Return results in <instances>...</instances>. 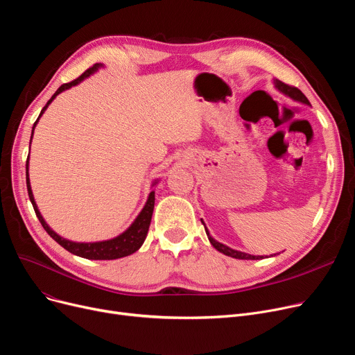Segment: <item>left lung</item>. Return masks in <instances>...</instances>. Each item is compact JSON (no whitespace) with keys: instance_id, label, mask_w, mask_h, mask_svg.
I'll use <instances>...</instances> for the list:
<instances>
[{"instance_id":"obj_1","label":"left lung","mask_w":355,"mask_h":355,"mask_svg":"<svg viewBox=\"0 0 355 355\" xmlns=\"http://www.w3.org/2000/svg\"><path fill=\"white\" fill-rule=\"evenodd\" d=\"M273 82H275V86H276L279 90H281L282 93H285V95H288L289 98H292L293 101H297V102H302V103L309 105V101L306 99V96H305L304 93H302L300 89H297V87L291 86V85H286V83H284V82H281V80H277V79H275ZM204 229H206V233H207V237H209V240H210V243H211L218 252H221L223 254L234 257V259H245V260H259V259H263V256H253V254H249V253L237 252V250H233V249H230V248H227V246H225V245H221V243H218V241H216V240L210 236V233H209V230H207L206 226H204Z\"/></svg>"}]
</instances>
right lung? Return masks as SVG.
Wrapping results in <instances>:
<instances>
[{
  "label": "right lung",
  "instance_id": "obj_1",
  "mask_svg": "<svg viewBox=\"0 0 355 355\" xmlns=\"http://www.w3.org/2000/svg\"><path fill=\"white\" fill-rule=\"evenodd\" d=\"M102 64H93L92 67H89L83 74H80V76L78 79H74L69 83H64L62 85L58 90H55L54 95L49 99V102L46 103V106L42 109L39 118L43 115V112L47 109V106L50 105V102L59 95L60 92L80 83L85 78H87L89 74H92L93 71H96L98 67H101ZM39 118H37V121L34 122V126L35 123L39 122ZM34 126H33V130H34ZM31 138H33V132H31ZM26 180H27V191H28V197H30V201L33 204L34 207V211H35V216L39 217L40 223L43 229L50 234V237L53 240L58 241V243L64 248L67 252L76 254V256H80V257H85V259H93V260H112V259H119V257H125V256H129L132 254L134 252H137L142 243L148 234V229H149V225H151V218H153V211H154V202H155V196H154V191L149 193V197L146 200V204L145 207L142 209V211L139 213V216L135 218V221L130 225V227L123 232L122 234H119L118 237L115 239H110V240H105V241H96V243H76V241H70V240H66L63 237H60L58 233H54L49 226L47 223L44 221V218L42 217L39 209H37L35 206V201H34V197H33V193H31V187H30V180H28V159L26 162Z\"/></svg>",
  "mask_w": 355,
  "mask_h": 355
}]
</instances>
